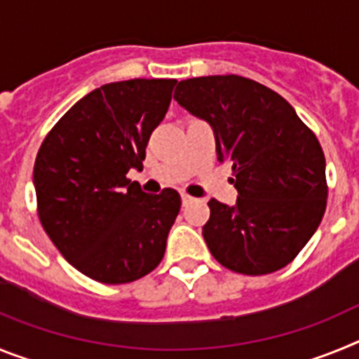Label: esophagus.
Returning <instances> with one entry per match:
<instances>
[{"label":"esophagus","instance_id":"1","mask_svg":"<svg viewBox=\"0 0 359 359\" xmlns=\"http://www.w3.org/2000/svg\"><path fill=\"white\" fill-rule=\"evenodd\" d=\"M192 201H194V198H192V196H189V194H185V192H182L183 207H185V205H189V203H192Z\"/></svg>","mask_w":359,"mask_h":359}]
</instances>
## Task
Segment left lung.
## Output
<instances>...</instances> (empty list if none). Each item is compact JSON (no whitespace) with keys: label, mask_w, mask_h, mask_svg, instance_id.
I'll return each mask as SVG.
<instances>
[{"label":"left lung","mask_w":359,"mask_h":359,"mask_svg":"<svg viewBox=\"0 0 359 359\" xmlns=\"http://www.w3.org/2000/svg\"><path fill=\"white\" fill-rule=\"evenodd\" d=\"M174 100L214 131L221 163L231 165L233 207L208 201L203 237L219 264L266 275L290 264L318 228L327 205L325 158L286 98L239 75L177 84Z\"/></svg>","instance_id":"8db88e82"}]
</instances>
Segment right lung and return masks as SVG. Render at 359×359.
Here are the masks:
<instances>
[{
	"label": "right lung",
	"instance_id": "obj_1",
	"mask_svg": "<svg viewBox=\"0 0 359 359\" xmlns=\"http://www.w3.org/2000/svg\"><path fill=\"white\" fill-rule=\"evenodd\" d=\"M177 81L104 84L65 113L34 165L41 224L66 261L102 284H128L163 259L182 207L176 190L147 194L128 180L144 169L151 133Z\"/></svg>",
	"mask_w": 359,
	"mask_h": 359
}]
</instances>
